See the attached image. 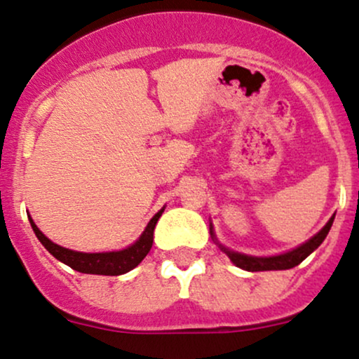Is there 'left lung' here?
<instances>
[{
	"label": "left lung",
	"instance_id": "1",
	"mask_svg": "<svg viewBox=\"0 0 359 359\" xmlns=\"http://www.w3.org/2000/svg\"><path fill=\"white\" fill-rule=\"evenodd\" d=\"M332 220H334V215H332L331 220L326 223V226H324V229L319 231V233H316L313 238L307 240V242L302 243L301 247H297V248H294V250L287 252V254H280V255H276V257H248V255L238 254V252L226 250V248L222 247V245H220V248L223 252H225L226 255L230 257L231 262L237 265V267L243 269V271H248V272L285 271V269L296 267V265L301 264L307 255L313 254L316 248L321 245V243L324 242V238H326V235L330 233ZM210 231H212V237H213L212 225H210Z\"/></svg>",
	"mask_w": 359,
	"mask_h": 359
}]
</instances>
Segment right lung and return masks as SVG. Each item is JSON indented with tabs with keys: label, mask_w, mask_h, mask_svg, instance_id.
I'll list each match as a JSON object with an SVG mask.
<instances>
[{
	"label": "right lung",
	"mask_w": 359,
	"mask_h": 359,
	"mask_svg": "<svg viewBox=\"0 0 359 359\" xmlns=\"http://www.w3.org/2000/svg\"><path fill=\"white\" fill-rule=\"evenodd\" d=\"M163 212L164 208L159 210V212L151 218V222L147 223L146 230L142 231V235L139 237L136 243L124 248V250L104 252V254H83V252H75L69 250V248H63L60 245H57V243H53L52 240L46 238L45 235L38 230V226L32 218H29V223H32V229L35 231L36 238L41 242V245H43L55 259H58L60 262L69 265L74 271L82 273H97V276H121V273H126L133 271L134 267H137V265L142 262V259L147 255V252L151 250V247H153L154 226Z\"/></svg>",
	"instance_id": "right-lung-1"
}]
</instances>
